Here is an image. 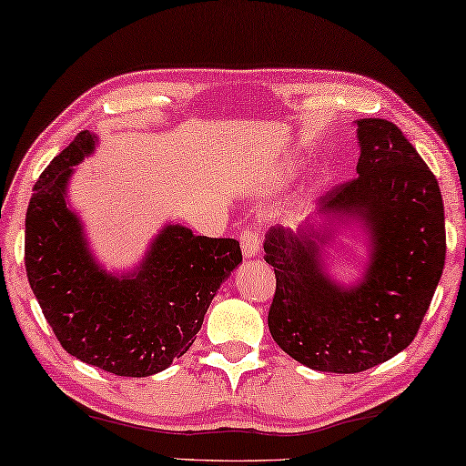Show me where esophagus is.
<instances>
[{
	"mask_svg": "<svg viewBox=\"0 0 466 466\" xmlns=\"http://www.w3.org/2000/svg\"><path fill=\"white\" fill-rule=\"evenodd\" d=\"M240 247H242V255H245V259H253V257L259 255L261 250V236L257 234V230H245L240 234Z\"/></svg>",
	"mask_w": 466,
	"mask_h": 466,
	"instance_id": "34e87169",
	"label": "esophagus"
}]
</instances>
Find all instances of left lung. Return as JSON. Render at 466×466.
Instances as JSON below:
<instances>
[{"label": "left lung", "mask_w": 466, "mask_h": 466, "mask_svg": "<svg viewBox=\"0 0 466 466\" xmlns=\"http://www.w3.org/2000/svg\"><path fill=\"white\" fill-rule=\"evenodd\" d=\"M357 178L317 203L297 232L273 226L265 261L276 271L271 338L300 365L359 373L402 352L417 336L444 271L446 228L438 180L396 124L354 122ZM359 225L368 261L346 287L327 250Z\"/></svg>", "instance_id": "left-lung-1"}]
</instances>
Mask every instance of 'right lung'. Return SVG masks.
<instances>
[{
	"label": "right lung",
	"instance_id": "1",
	"mask_svg": "<svg viewBox=\"0 0 466 466\" xmlns=\"http://www.w3.org/2000/svg\"><path fill=\"white\" fill-rule=\"evenodd\" d=\"M95 145L93 132H78L35 184L25 224L28 284L66 352L122 378H149L193 346L219 286L242 263L240 245L167 221L135 268H103L68 201L72 176Z\"/></svg>",
	"mask_w": 466,
	"mask_h": 466
}]
</instances>
